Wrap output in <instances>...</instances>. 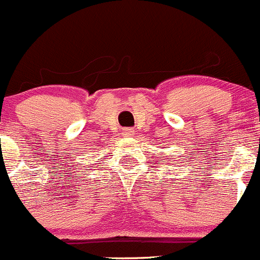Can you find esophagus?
<instances>
[{
	"label": "esophagus",
	"mask_w": 260,
	"mask_h": 260,
	"mask_svg": "<svg viewBox=\"0 0 260 260\" xmlns=\"http://www.w3.org/2000/svg\"><path fill=\"white\" fill-rule=\"evenodd\" d=\"M133 133H134V130L133 128H123L122 130V134L125 135V137H128V135H133Z\"/></svg>",
	"instance_id": "1"
}]
</instances>
